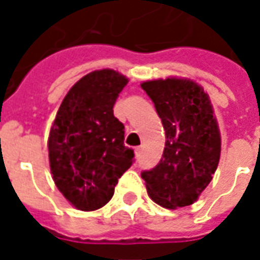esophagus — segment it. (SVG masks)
Instances as JSON below:
<instances>
[{
  "instance_id": "obj_1",
  "label": "esophagus",
  "mask_w": 260,
  "mask_h": 260,
  "mask_svg": "<svg viewBox=\"0 0 260 260\" xmlns=\"http://www.w3.org/2000/svg\"><path fill=\"white\" fill-rule=\"evenodd\" d=\"M135 153H136V156H141V153H142V146H138L135 149Z\"/></svg>"
}]
</instances>
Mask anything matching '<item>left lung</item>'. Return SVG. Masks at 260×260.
<instances>
[{
    "mask_svg": "<svg viewBox=\"0 0 260 260\" xmlns=\"http://www.w3.org/2000/svg\"><path fill=\"white\" fill-rule=\"evenodd\" d=\"M141 86L166 131L160 161L141 173L147 193L167 209L189 206L212 181L220 160L221 143L212 104L192 80L169 78Z\"/></svg>",
    "mask_w": 260,
    "mask_h": 260,
    "instance_id": "left-lung-1",
    "label": "left lung"
}]
</instances>
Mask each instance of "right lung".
Listing matches in <instances>:
<instances>
[{
  "label": "right lung",
  "mask_w": 260,
  "mask_h": 260,
  "mask_svg": "<svg viewBox=\"0 0 260 260\" xmlns=\"http://www.w3.org/2000/svg\"><path fill=\"white\" fill-rule=\"evenodd\" d=\"M126 83L111 69L90 72L71 87L54 119L48 138L53 180L79 210L104 206L135 161L134 150L124 145V124L113 110Z\"/></svg>",
  "instance_id": "add662e5"
}]
</instances>
